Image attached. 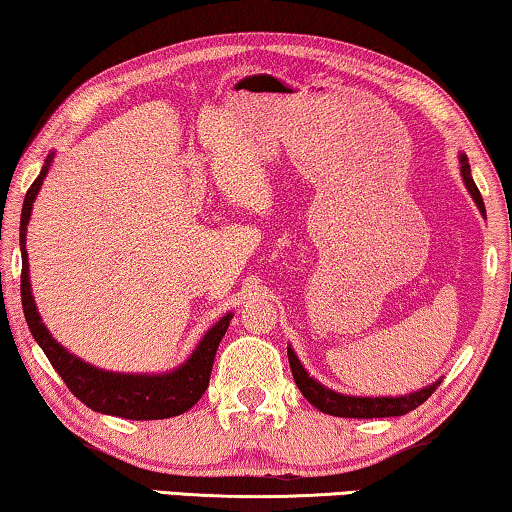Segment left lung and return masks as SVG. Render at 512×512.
<instances>
[{"label": "left lung", "mask_w": 512, "mask_h": 512, "mask_svg": "<svg viewBox=\"0 0 512 512\" xmlns=\"http://www.w3.org/2000/svg\"><path fill=\"white\" fill-rule=\"evenodd\" d=\"M460 172L464 179V186L474 197V202L478 204L480 213H485V204L483 197H480V190L476 188L474 179H471V167L469 160L464 154H460ZM287 356H289V368H292V375L299 391L303 393V398L308 400L312 407H317L319 411L329 416H340V418H386V416H404L409 414L411 409H416L418 404H423L430 395L437 391V386L441 381H434V384L421 388V391L409 393V395H400V398H358V395H342L335 393L331 388H326L319 384L317 379H312L305 368L301 365L299 358H296L294 349L287 347Z\"/></svg>", "instance_id": "8db88e82"}]
</instances>
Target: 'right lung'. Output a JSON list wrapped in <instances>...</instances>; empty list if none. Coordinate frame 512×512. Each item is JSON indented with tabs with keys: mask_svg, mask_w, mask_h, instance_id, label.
Here are the masks:
<instances>
[{
	"mask_svg": "<svg viewBox=\"0 0 512 512\" xmlns=\"http://www.w3.org/2000/svg\"><path fill=\"white\" fill-rule=\"evenodd\" d=\"M52 156L55 154L48 156L41 174H38L36 181L29 186L20 216V296L29 331H32L38 347H41L45 356H48L52 368L57 370V375L64 379L68 391H71L80 402H85L89 409L98 411V414L131 418V421H158V418L179 416L183 411L193 407V404L202 398L204 391H207L216 349L234 315L227 312L225 317H220L218 322L204 333V338L200 340V345L195 347V352L188 356V361L181 363L177 370L165 372V375H124V372L101 370L85 363L82 358L73 356L71 352H66V349L52 338L50 331L45 329L41 315H38L32 296V285H29V262L25 250L29 216H32L34 200L38 190L43 186L45 174H48Z\"/></svg>",
	"mask_w": 512,
	"mask_h": 512,
	"instance_id": "right-lung-1",
	"label": "right lung"
}]
</instances>
